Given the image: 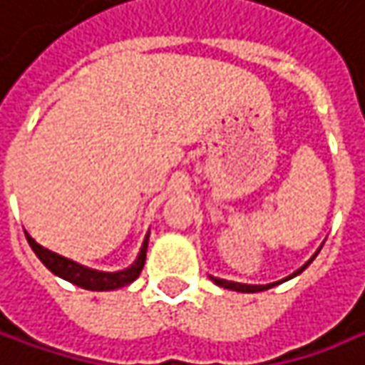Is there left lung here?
Listing matches in <instances>:
<instances>
[{
    "label": "left lung",
    "instance_id": "1",
    "mask_svg": "<svg viewBox=\"0 0 365 365\" xmlns=\"http://www.w3.org/2000/svg\"><path fill=\"white\" fill-rule=\"evenodd\" d=\"M322 249V247H320ZM318 249V251H320ZM318 251L301 266L299 270H295V272L291 274V276H287V278H282V280H276V282H270V284H245V282H235V280H224V278H216V276H210L218 287H222V289H230V291H237V293H259V291H268V289H272V287H276V284H280V282H284V280H291V278H295L297 274H301L314 259H316V255H318Z\"/></svg>",
    "mask_w": 365,
    "mask_h": 365
}]
</instances>
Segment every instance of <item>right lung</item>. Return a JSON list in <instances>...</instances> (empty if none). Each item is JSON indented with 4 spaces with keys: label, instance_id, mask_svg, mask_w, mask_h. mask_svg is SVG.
I'll return each instance as SVG.
<instances>
[{
    "label": "right lung",
    "instance_id": "right-lung-1",
    "mask_svg": "<svg viewBox=\"0 0 365 365\" xmlns=\"http://www.w3.org/2000/svg\"><path fill=\"white\" fill-rule=\"evenodd\" d=\"M24 235H26V241H29L31 249L37 253V257L43 262V266L47 270H51L56 276L64 278V280L81 287V289H87V291H114V289H122V287L130 284L133 280H137L145 266L147 243H149V232H147L143 245L139 249L137 259L128 268L118 270V272H103V270L87 268V266H83V264H78L74 259H68V257L60 255V253H53V251L45 249L26 230H24Z\"/></svg>",
    "mask_w": 365,
    "mask_h": 365
}]
</instances>
